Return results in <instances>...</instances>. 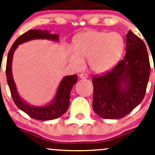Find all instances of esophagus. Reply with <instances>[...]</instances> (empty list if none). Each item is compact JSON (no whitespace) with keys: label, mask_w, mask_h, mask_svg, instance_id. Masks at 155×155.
Masks as SVG:
<instances>
[{"label":"esophagus","mask_w":155,"mask_h":155,"mask_svg":"<svg viewBox=\"0 0 155 155\" xmlns=\"http://www.w3.org/2000/svg\"><path fill=\"white\" fill-rule=\"evenodd\" d=\"M87 75L86 74V73H81L80 75H79V78L80 79H86V78H87Z\"/></svg>","instance_id":"1"}]
</instances>
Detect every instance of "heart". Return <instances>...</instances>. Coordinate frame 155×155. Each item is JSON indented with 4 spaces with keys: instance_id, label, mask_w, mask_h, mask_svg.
<instances>
[{
    "instance_id": "1",
    "label": "heart",
    "mask_w": 155,
    "mask_h": 155,
    "mask_svg": "<svg viewBox=\"0 0 155 155\" xmlns=\"http://www.w3.org/2000/svg\"><path fill=\"white\" fill-rule=\"evenodd\" d=\"M73 49L68 54L70 63L82 70L87 60L89 68L95 73H104L118 61L124 49V40L118 33L86 31L73 40Z\"/></svg>"
}]
</instances>
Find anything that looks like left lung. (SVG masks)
Segmentation results:
<instances>
[{
  "instance_id": "8db88e82",
  "label": "left lung",
  "mask_w": 155,
  "mask_h": 155,
  "mask_svg": "<svg viewBox=\"0 0 155 155\" xmlns=\"http://www.w3.org/2000/svg\"><path fill=\"white\" fill-rule=\"evenodd\" d=\"M126 43L124 58L109 72L92 79L93 109L103 118L126 116L145 97L151 70L147 48L131 31L127 34Z\"/></svg>"
}]
</instances>
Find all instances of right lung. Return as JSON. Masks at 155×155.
<instances>
[{
    "label": "right lung",
    "instance_id": "right-lung-1",
    "mask_svg": "<svg viewBox=\"0 0 155 155\" xmlns=\"http://www.w3.org/2000/svg\"><path fill=\"white\" fill-rule=\"evenodd\" d=\"M36 39H46V40L58 41V34H51L48 31L43 30H29L17 38L14 42L12 47L9 51L7 56V67H6V76L7 83L10 87L12 100L17 107L25 112L31 118L41 121H48L59 118L68 110L70 104V91L73 85L77 82V75L65 76L61 82L58 88L57 93L53 98L51 104L44 107H34L23 101L17 91L15 82L12 78V61L13 53L18 45Z\"/></svg>",
    "mask_w": 155,
    "mask_h": 155
}]
</instances>
